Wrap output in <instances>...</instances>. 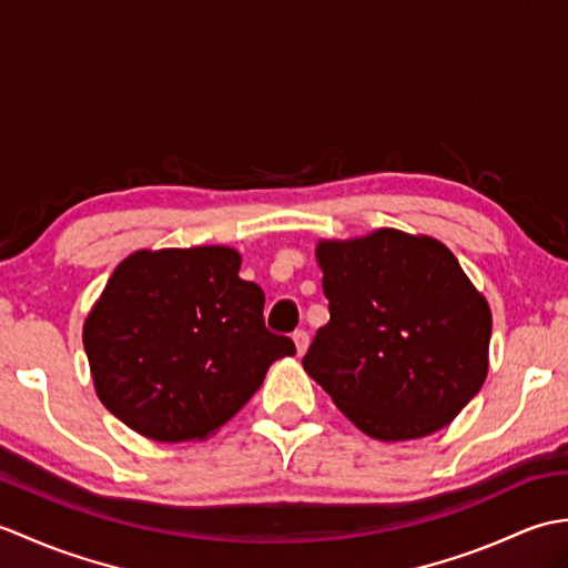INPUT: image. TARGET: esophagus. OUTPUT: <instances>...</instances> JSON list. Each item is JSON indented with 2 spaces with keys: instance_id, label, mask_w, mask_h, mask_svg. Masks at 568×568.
Masks as SVG:
<instances>
[{
  "instance_id": "esophagus-1",
  "label": "esophagus",
  "mask_w": 568,
  "mask_h": 568,
  "mask_svg": "<svg viewBox=\"0 0 568 568\" xmlns=\"http://www.w3.org/2000/svg\"><path fill=\"white\" fill-rule=\"evenodd\" d=\"M293 342H295V348H297V356H303V354L307 352V346H310L307 332H305V329H297V332L293 334Z\"/></svg>"
}]
</instances>
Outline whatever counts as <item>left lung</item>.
Returning <instances> with one entry per match:
<instances>
[{
  "instance_id": "1",
  "label": "left lung",
  "mask_w": 568,
  "mask_h": 568,
  "mask_svg": "<svg viewBox=\"0 0 568 568\" xmlns=\"http://www.w3.org/2000/svg\"><path fill=\"white\" fill-rule=\"evenodd\" d=\"M329 322L303 366L334 405L381 442L449 425L488 373L490 307L432 236L378 229L320 241Z\"/></svg>"
}]
</instances>
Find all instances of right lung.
<instances>
[{"label":"right lung","instance_id":"1","mask_svg":"<svg viewBox=\"0 0 568 568\" xmlns=\"http://www.w3.org/2000/svg\"><path fill=\"white\" fill-rule=\"evenodd\" d=\"M239 268L229 246L143 248L116 265L82 344L94 390L126 427L155 442L210 437L295 354L265 329V295Z\"/></svg>","mask_w":568,"mask_h":568}]
</instances>
